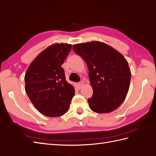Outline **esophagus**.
Returning <instances> with one entry per match:
<instances>
[{"mask_svg": "<svg viewBox=\"0 0 156 156\" xmlns=\"http://www.w3.org/2000/svg\"><path fill=\"white\" fill-rule=\"evenodd\" d=\"M83 82L82 81L79 82L78 83V86L79 88H81L83 87Z\"/></svg>", "mask_w": 156, "mask_h": 156, "instance_id": "obj_1", "label": "esophagus"}]
</instances>
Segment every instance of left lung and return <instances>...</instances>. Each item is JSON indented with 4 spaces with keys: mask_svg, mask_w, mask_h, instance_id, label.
<instances>
[{
    "mask_svg": "<svg viewBox=\"0 0 156 156\" xmlns=\"http://www.w3.org/2000/svg\"><path fill=\"white\" fill-rule=\"evenodd\" d=\"M73 51L87 63L93 96L91 110L108 113L119 108L128 93L131 73L121 54L106 44L92 41L75 44Z\"/></svg>",
    "mask_w": 156,
    "mask_h": 156,
    "instance_id": "1",
    "label": "left lung"
}]
</instances>
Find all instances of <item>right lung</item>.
<instances>
[{"label": "right lung", "instance_id": "obj_1", "mask_svg": "<svg viewBox=\"0 0 156 156\" xmlns=\"http://www.w3.org/2000/svg\"><path fill=\"white\" fill-rule=\"evenodd\" d=\"M71 48V44L63 43L48 46L25 73V91L35 108L45 116L63 115L75 95V88L66 81L61 66Z\"/></svg>", "mask_w": 156, "mask_h": 156}]
</instances>
